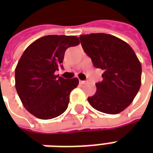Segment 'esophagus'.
<instances>
[{
    "label": "esophagus",
    "instance_id": "esophagus-1",
    "mask_svg": "<svg viewBox=\"0 0 153 153\" xmlns=\"http://www.w3.org/2000/svg\"><path fill=\"white\" fill-rule=\"evenodd\" d=\"M87 83V81H82V80H79L80 84H85Z\"/></svg>",
    "mask_w": 153,
    "mask_h": 153
}]
</instances>
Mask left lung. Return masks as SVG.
<instances>
[{
    "mask_svg": "<svg viewBox=\"0 0 153 153\" xmlns=\"http://www.w3.org/2000/svg\"><path fill=\"white\" fill-rule=\"evenodd\" d=\"M83 51L94 66L104 71L103 80L96 83V93L88 97L94 109L115 115L126 109L141 86L142 66L127 42L106 33L79 37Z\"/></svg>",
    "mask_w": 153,
    "mask_h": 153,
    "instance_id": "left-lung-1",
    "label": "left lung"
}]
</instances>
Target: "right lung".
Instances as JSON below:
<instances>
[{
    "instance_id": "1",
    "label": "right lung",
    "mask_w": 153,
    "mask_h": 153,
    "mask_svg": "<svg viewBox=\"0 0 153 153\" xmlns=\"http://www.w3.org/2000/svg\"><path fill=\"white\" fill-rule=\"evenodd\" d=\"M79 44L75 36L47 35L30 44L15 68V88L28 112L49 120L65 111L77 78L66 79L55 72L62 66L68 47Z\"/></svg>"
}]
</instances>
